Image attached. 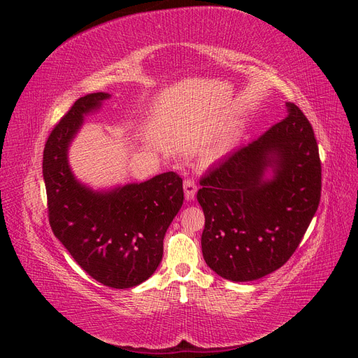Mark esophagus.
Instances as JSON below:
<instances>
[{
	"mask_svg": "<svg viewBox=\"0 0 358 358\" xmlns=\"http://www.w3.org/2000/svg\"><path fill=\"white\" fill-rule=\"evenodd\" d=\"M183 191H185V199L192 200L194 197H196L197 183L194 182L192 179H185V180H183Z\"/></svg>",
	"mask_w": 358,
	"mask_h": 358,
	"instance_id": "1",
	"label": "esophagus"
}]
</instances>
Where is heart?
<instances>
[{
    "instance_id": "heart-1",
    "label": "heart",
    "mask_w": 358,
    "mask_h": 358,
    "mask_svg": "<svg viewBox=\"0 0 358 358\" xmlns=\"http://www.w3.org/2000/svg\"><path fill=\"white\" fill-rule=\"evenodd\" d=\"M225 150H227L225 140H215V142H212L208 148L204 149V155H206V158L213 159V158L221 157Z\"/></svg>"
}]
</instances>
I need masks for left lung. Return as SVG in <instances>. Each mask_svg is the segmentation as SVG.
Masks as SVG:
<instances>
[{"label": "left lung", "instance_id": "1", "mask_svg": "<svg viewBox=\"0 0 358 358\" xmlns=\"http://www.w3.org/2000/svg\"><path fill=\"white\" fill-rule=\"evenodd\" d=\"M254 142L200 179L201 251L215 273L246 282L282 267L296 252L321 199V159L308 117L294 103ZM273 166L275 176L264 180Z\"/></svg>", "mask_w": 358, "mask_h": 358}]
</instances>
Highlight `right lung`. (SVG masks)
Here are the masks:
<instances>
[{"instance_id":"obj_1","label":"right lung","mask_w":358,"mask_h":358,"mask_svg":"<svg viewBox=\"0 0 358 358\" xmlns=\"http://www.w3.org/2000/svg\"><path fill=\"white\" fill-rule=\"evenodd\" d=\"M109 94L80 96L53 127L43 150L50 229L86 273L110 288H131L152 275L162 241L183 204L182 178L167 171L110 192H94L74 179L67 148L83 115Z\"/></svg>"}]
</instances>
